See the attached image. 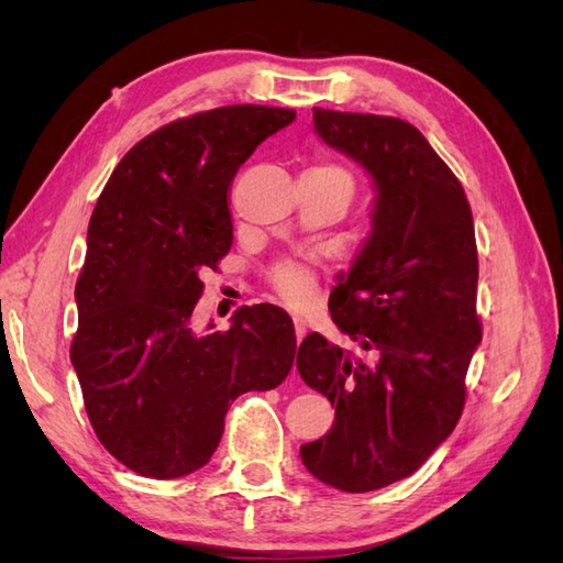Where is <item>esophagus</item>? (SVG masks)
<instances>
[{"label":"esophagus","mask_w":563,"mask_h":563,"mask_svg":"<svg viewBox=\"0 0 563 563\" xmlns=\"http://www.w3.org/2000/svg\"><path fill=\"white\" fill-rule=\"evenodd\" d=\"M294 323H296V340L300 343V340L305 338V333H308V323H305L302 317H294Z\"/></svg>","instance_id":"obj_1"}]
</instances>
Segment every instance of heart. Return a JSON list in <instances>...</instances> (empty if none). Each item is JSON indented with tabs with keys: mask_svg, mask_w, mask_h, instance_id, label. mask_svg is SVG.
Listing matches in <instances>:
<instances>
[{
	"mask_svg": "<svg viewBox=\"0 0 563 563\" xmlns=\"http://www.w3.org/2000/svg\"><path fill=\"white\" fill-rule=\"evenodd\" d=\"M314 172H323V174H335V176H347L345 168H340L335 164H321L314 166ZM272 284H275L277 294L294 308H302L308 305L314 296V277L308 267L296 265V263H284L279 265L275 272H272Z\"/></svg>",
	"mask_w": 563,
	"mask_h": 563,
	"instance_id": "heart-1",
	"label": "heart"
}]
</instances>
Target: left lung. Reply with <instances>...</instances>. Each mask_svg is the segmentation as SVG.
Segmentation results:
<instances>
[{
	"label": "left lung",
	"instance_id": "left-lung-1",
	"mask_svg": "<svg viewBox=\"0 0 563 563\" xmlns=\"http://www.w3.org/2000/svg\"><path fill=\"white\" fill-rule=\"evenodd\" d=\"M312 112L319 139L364 166L376 199L366 242L331 294L335 327L360 352L319 333L298 347L300 378L335 406L329 434L300 457L319 482L366 493L413 474L463 413L482 343L474 220L463 185L413 124Z\"/></svg>",
	"mask_w": 563,
	"mask_h": 563
}]
</instances>
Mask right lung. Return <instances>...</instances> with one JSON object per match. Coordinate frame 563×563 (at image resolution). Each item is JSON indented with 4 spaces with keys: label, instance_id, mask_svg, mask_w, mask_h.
Segmentation results:
<instances>
[{
    "label": "right lung",
    "instance_id": "right-lung-1",
    "mask_svg": "<svg viewBox=\"0 0 563 563\" xmlns=\"http://www.w3.org/2000/svg\"><path fill=\"white\" fill-rule=\"evenodd\" d=\"M294 119L265 106L176 119L126 152L96 201L70 360L96 437L135 474L178 479L207 465L230 404L294 366V321L277 305L236 310L225 333L190 323L201 272L232 246L236 172Z\"/></svg>",
    "mask_w": 563,
    "mask_h": 563
}]
</instances>
